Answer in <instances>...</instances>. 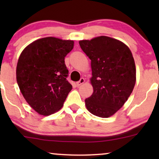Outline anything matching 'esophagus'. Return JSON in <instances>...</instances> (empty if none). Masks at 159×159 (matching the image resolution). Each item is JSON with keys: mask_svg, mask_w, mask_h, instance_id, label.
Segmentation results:
<instances>
[{"mask_svg": "<svg viewBox=\"0 0 159 159\" xmlns=\"http://www.w3.org/2000/svg\"><path fill=\"white\" fill-rule=\"evenodd\" d=\"M84 81H85V80H84V78H81V79L80 80V81H78L77 83H76V84H77V86H80L81 84L84 83Z\"/></svg>", "mask_w": 159, "mask_h": 159, "instance_id": "34e87169", "label": "esophagus"}]
</instances>
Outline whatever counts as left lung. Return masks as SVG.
Here are the masks:
<instances>
[{"instance_id": "left-lung-1", "label": "left lung", "mask_w": 159, "mask_h": 159, "mask_svg": "<svg viewBox=\"0 0 159 159\" xmlns=\"http://www.w3.org/2000/svg\"><path fill=\"white\" fill-rule=\"evenodd\" d=\"M91 60L90 83L93 93L85 99L87 109L95 116L108 118L124 106L136 82V68L127 45L107 36L79 41Z\"/></svg>"}]
</instances>
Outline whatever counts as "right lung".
Segmentation results:
<instances>
[{
	"mask_svg": "<svg viewBox=\"0 0 159 159\" xmlns=\"http://www.w3.org/2000/svg\"><path fill=\"white\" fill-rule=\"evenodd\" d=\"M74 41L47 37L28 45L19 56L16 81L27 103L39 114L49 116L59 111L72 86L64 58Z\"/></svg>",
	"mask_w": 159,
	"mask_h": 159,
	"instance_id": "add662e5",
	"label": "right lung"
}]
</instances>
